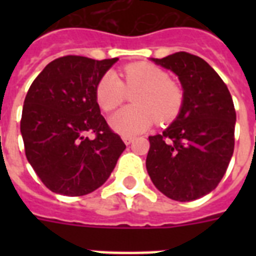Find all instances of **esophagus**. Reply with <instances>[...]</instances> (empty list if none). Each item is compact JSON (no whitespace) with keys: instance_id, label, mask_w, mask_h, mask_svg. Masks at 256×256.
<instances>
[{"instance_id":"esophagus-1","label":"esophagus","mask_w":256,"mask_h":256,"mask_svg":"<svg viewBox=\"0 0 256 256\" xmlns=\"http://www.w3.org/2000/svg\"><path fill=\"white\" fill-rule=\"evenodd\" d=\"M122 140H124V142L126 144H130L132 142V140H134V136H122Z\"/></svg>"}]
</instances>
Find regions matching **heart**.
I'll return each instance as SVG.
<instances>
[{
  "label": "heart",
  "mask_w": 256,
  "mask_h": 256,
  "mask_svg": "<svg viewBox=\"0 0 256 256\" xmlns=\"http://www.w3.org/2000/svg\"><path fill=\"white\" fill-rule=\"evenodd\" d=\"M124 81L114 72L104 73L96 84V96L100 108L112 112L132 94L136 104L114 114L112 126L124 136H136L148 130L154 122L174 120L182 108L183 92L166 72L148 62H136L120 70Z\"/></svg>",
  "instance_id": "b5f03b06"
}]
</instances>
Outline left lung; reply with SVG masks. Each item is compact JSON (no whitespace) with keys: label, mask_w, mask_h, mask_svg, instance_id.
Here are the masks:
<instances>
[{"label":"left lung","mask_w":256,"mask_h":256,"mask_svg":"<svg viewBox=\"0 0 256 256\" xmlns=\"http://www.w3.org/2000/svg\"><path fill=\"white\" fill-rule=\"evenodd\" d=\"M152 62L178 76L182 108L164 132L148 136L146 168L154 186L179 202L218 186L234 152V102L218 73L198 56L178 52Z\"/></svg>","instance_id":"1"}]
</instances>
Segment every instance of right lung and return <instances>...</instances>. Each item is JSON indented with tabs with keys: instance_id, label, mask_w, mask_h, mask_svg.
I'll return each instance as SVG.
<instances>
[{
	"instance_id": "obj_1",
	"label": "right lung",
	"mask_w": 256,
	"mask_h": 256,
	"mask_svg": "<svg viewBox=\"0 0 256 256\" xmlns=\"http://www.w3.org/2000/svg\"><path fill=\"white\" fill-rule=\"evenodd\" d=\"M118 58H57L26 94L21 134L26 158L49 190L81 196L104 184L126 148L96 102L100 77ZM88 134H94L92 138Z\"/></svg>"
}]
</instances>
